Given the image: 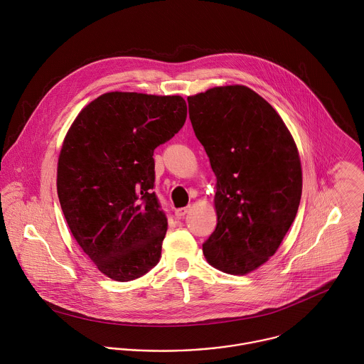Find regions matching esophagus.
Returning a JSON list of instances; mask_svg holds the SVG:
<instances>
[{"mask_svg":"<svg viewBox=\"0 0 364 364\" xmlns=\"http://www.w3.org/2000/svg\"><path fill=\"white\" fill-rule=\"evenodd\" d=\"M189 211V208H176L175 210V214H176V217H179V218H182L186 213Z\"/></svg>","mask_w":364,"mask_h":364,"instance_id":"esophagus-1","label":"esophagus"}]
</instances>
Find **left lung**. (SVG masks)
<instances>
[{
  "instance_id": "1",
  "label": "left lung",
  "mask_w": 364,
  "mask_h": 364,
  "mask_svg": "<svg viewBox=\"0 0 364 364\" xmlns=\"http://www.w3.org/2000/svg\"><path fill=\"white\" fill-rule=\"evenodd\" d=\"M188 104L217 179V225L203 254L213 267L244 276L276 254L296 218L299 150L279 113L245 85L214 87Z\"/></svg>"
}]
</instances>
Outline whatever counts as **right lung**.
<instances>
[{
	"label": "right lung",
	"mask_w": 364,
	"mask_h": 364,
	"mask_svg": "<svg viewBox=\"0 0 364 364\" xmlns=\"http://www.w3.org/2000/svg\"><path fill=\"white\" fill-rule=\"evenodd\" d=\"M179 95L106 92L70 126L57 162V195L68 228L116 282L146 274L161 257L168 221L154 188V150L185 124Z\"/></svg>",
	"instance_id": "right-lung-1"
}]
</instances>
